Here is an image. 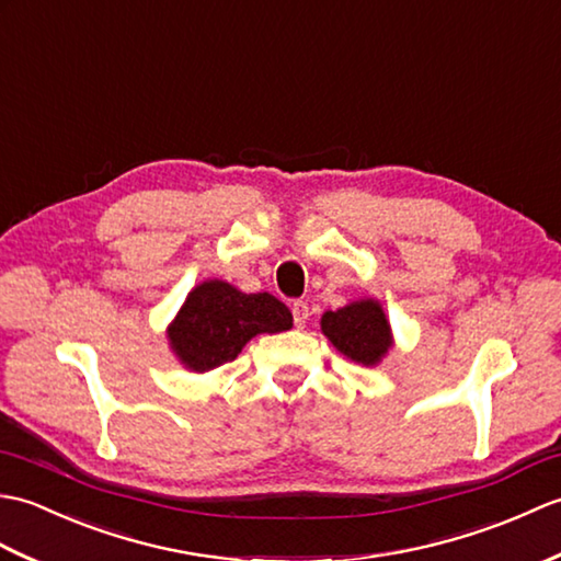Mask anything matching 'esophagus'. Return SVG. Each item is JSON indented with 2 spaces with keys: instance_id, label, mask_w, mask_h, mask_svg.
Here are the masks:
<instances>
[{
  "instance_id": "34e87169",
  "label": "esophagus",
  "mask_w": 561,
  "mask_h": 561,
  "mask_svg": "<svg viewBox=\"0 0 561 561\" xmlns=\"http://www.w3.org/2000/svg\"><path fill=\"white\" fill-rule=\"evenodd\" d=\"M291 313H294V325L304 328L308 320V304L306 301H294L291 304Z\"/></svg>"
}]
</instances>
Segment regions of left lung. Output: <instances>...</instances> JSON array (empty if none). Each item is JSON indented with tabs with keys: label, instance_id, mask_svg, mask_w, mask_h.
<instances>
[{
	"label": "left lung",
	"instance_id": "1",
	"mask_svg": "<svg viewBox=\"0 0 561 561\" xmlns=\"http://www.w3.org/2000/svg\"><path fill=\"white\" fill-rule=\"evenodd\" d=\"M320 330L332 347L362 366H378L396 344L388 316L376 299L350 301L337 311H325Z\"/></svg>",
	"mask_w": 561,
	"mask_h": 561
}]
</instances>
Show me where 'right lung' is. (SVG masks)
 <instances>
[{
    "instance_id": "add662e5",
    "label": "right lung",
    "mask_w": 561,
    "mask_h": 561,
    "mask_svg": "<svg viewBox=\"0 0 561 561\" xmlns=\"http://www.w3.org/2000/svg\"><path fill=\"white\" fill-rule=\"evenodd\" d=\"M291 325V311L272 294H245L224 279H205L187 294L165 337L183 368L207 374L233 362L255 335H274Z\"/></svg>"
}]
</instances>
